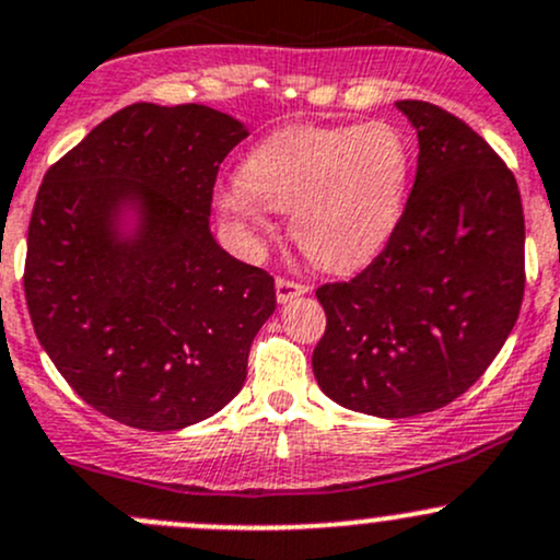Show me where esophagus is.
Returning a JSON list of instances; mask_svg holds the SVG:
<instances>
[{
    "label": "esophagus",
    "mask_w": 560,
    "mask_h": 560,
    "mask_svg": "<svg viewBox=\"0 0 560 560\" xmlns=\"http://www.w3.org/2000/svg\"><path fill=\"white\" fill-rule=\"evenodd\" d=\"M305 292H308V287L303 281H294L290 276H276V298H279V303H290V300Z\"/></svg>",
    "instance_id": "34e87169"
}]
</instances>
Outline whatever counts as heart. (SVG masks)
<instances>
[{
    "mask_svg": "<svg viewBox=\"0 0 560 560\" xmlns=\"http://www.w3.org/2000/svg\"><path fill=\"white\" fill-rule=\"evenodd\" d=\"M409 180V143L388 121L294 125L247 153L242 180L214 190V210L247 238L270 229L268 210L290 212L298 247L316 266L348 270L388 244Z\"/></svg>",
    "mask_w": 560,
    "mask_h": 560,
    "instance_id": "obj_1",
    "label": "heart"
}]
</instances>
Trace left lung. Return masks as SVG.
I'll list each match as a JSON object with an SVG mask.
<instances>
[{
    "mask_svg": "<svg viewBox=\"0 0 560 560\" xmlns=\"http://www.w3.org/2000/svg\"><path fill=\"white\" fill-rule=\"evenodd\" d=\"M420 138L415 186L383 252L316 290L327 329L313 374L377 417L441 409L487 372L524 300L518 183L487 140L425 101H398Z\"/></svg>",
    "mask_w": 560,
    "mask_h": 560,
    "instance_id": "obj_1",
    "label": "left lung"
}]
</instances>
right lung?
Wrapping results in <instances>:
<instances>
[{
  "label": "right lung",
  "instance_id": "obj_1",
  "mask_svg": "<svg viewBox=\"0 0 560 560\" xmlns=\"http://www.w3.org/2000/svg\"><path fill=\"white\" fill-rule=\"evenodd\" d=\"M244 138L210 106L132 103L42 180L23 268L31 324L66 383L121 425H194L247 380L273 276L210 233L220 164ZM125 198L144 205V233L119 245L109 218Z\"/></svg>",
  "mask_w": 560,
  "mask_h": 560
}]
</instances>
